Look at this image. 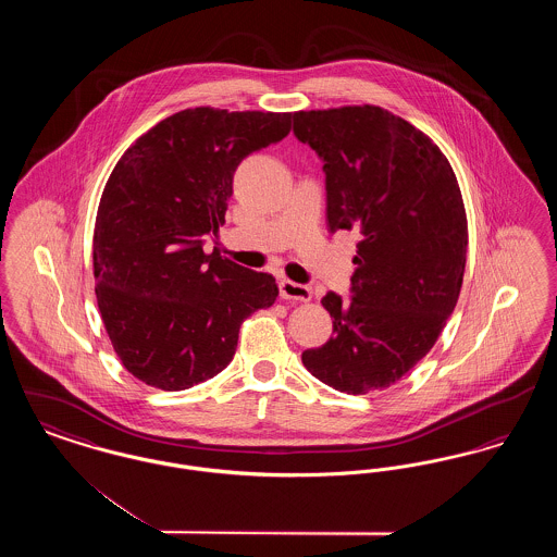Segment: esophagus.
Segmentation results:
<instances>
[{
    "label": "esophagus",
    "mask_w": 557,
    "mask_h": 557,
    "mask_svg": "<svg viewBox=\"0 0 557 557\" xmlns=\"http://www.w3.org/2000/svg\"><path fill=\"white\" fill-rule=\"evenodd\" d=\"M280 296L282 298H290V300L307 302V300H311V288H307L302 284H296V282H290V280H282L280 282Z\"/></svg>",
    "instance_id": "34e87169"
}]
</instances>
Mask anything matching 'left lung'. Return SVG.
Instances as JSON below:
<instances>
[{
	"mask_svg": "<svg viewBox=\"0 0 557 557\" xmlns=\"http://www.w3.org/2000/svg\"><path fill=\"white\" fill-rule=\"evenodd\" d=\"M325 173L327 227L357 232L350 302L327 292L334 332L302 363L346 393L384 391L438 341L463 282L468 221L449 160L380 107L294 112Z\"/></svg>",
	"mask_w": 557,
	"mask_h": 557,
	"instance_id": "left-lung-1",
	"label": "left lung"
}]
</instances>
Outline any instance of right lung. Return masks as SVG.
<instances>
[{"mask_svg":"<svg viewBox=\"0 0 557 557\" xmlns=\"http://www.w3.org/2000/svg\"><path fill=\"white\" fill-rule=\"evenodd\" d=\"M290 112L187 108L144 133L108 177L94 230L96 296L125 370L186 391L225 370L275 277L205 252L239 162L282 141Z\"/></svg>","mask_w":557,"mask_h":557,"instance_id":"1","label":"right lung"}]
</instances>
